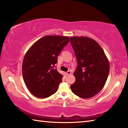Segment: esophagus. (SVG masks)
<instances>
[{
    "instance_id": "obj_1",
    "label": "esophagus",
    "mask_w": 128,
    "mask_h": 128,
    "mask_svg": "<svg viewBox=\"0 0 128 128\" xmlns=\"http://www.w3.org/2000/svg\"><path fill=\"white\" fill-rule=\"evenodd\" d=\"M71 73H71L70 71V70H68V72H66V75H70V74H71Z\"/></svg>"
}]
</instances>
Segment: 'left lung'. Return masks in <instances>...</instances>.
Masks as SVG:
<instances>
[{
	"mask_svg": "<svg viewBox=\"0 0 128 128\" xmlns=\"http://www.w3.org/2000/svg\"><path fill=\"white\" fill-rule=\"evenodd\" d=\"M72 46L78 66L72 92L82 98H90L102 89L110 72V63L103 50L94 40L87 36H72Z\"/></svg>",
	"mask_w": 128,
	"mask_h": 128,
	"instance_id": "obj_1",
	"label": "left lung"
}]
</instances>
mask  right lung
Masks as SVG:
<instances>
[{
	"instance_id": "right-lung-1",
	"label": "right lung",
	"mask_w": 128,
	"mask_h": 128,
	"mask_svg": "<svg viewBox=\"0 0 128 128\" xmlns=\"http://www.w3.org/2000/svg\"><path fill=\"white\" fill-rule=\"evenodd\" d=\"M69 37L46 36L36 42L24 58L22 76L29 92L46 98L57 92L62 76L55 68L58 56L68 44Z\"/></svg>"
}]
</instances>
